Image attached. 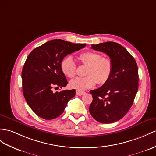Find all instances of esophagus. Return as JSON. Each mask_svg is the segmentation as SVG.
I'll return each mask as SVG.
<instances>
[{"instance_id":"34e87169","label":"esophagus","mask_w":156,"mask_h":156,"mask_svg":"<svg viewBox=\"0 0 156 156\" xmlns=\"http://www.w3.org/2000/svg\"><path fill=\"white\" fill-rule=\"evenodd\" d=\"M76 94H77L79 96H81L83 94H85V92L83 90H76Z\"/></svg>"}]
</instances>
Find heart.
Segmentation results:
<instances>
[{"label":"heart","mask_w":156,"mask_h":156,"mask_svg":"<svg viewBox=\"0 0 156 156\" xmlns=\"http://www.w3.org/2000/svg\"><path fill=\"white\" fill-rule=\"evenodd\" d=\"M78 59L87 66L85 77H76L70 81L71 88L82 90L91 88L97 82L105 84L110 79L112 72V63L111 59L102 58L101 55L94 51H85L78 56ZM61 70L66 77L72 78L76 74V65L73 58L67 56L60 63Z\"/></svg>","instance_id":"obj_1"}]
</instances>
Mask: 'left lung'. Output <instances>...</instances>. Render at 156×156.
Segmentation results:
<instances>
[{"label":"left lung","mask_w":156,"mask_h":156,"mask_svg":"<svg viewBox=\"0 0 156 156\" xmlns=\"http://www.w3.org/2000/svg\"><path fill=\"white\" fill-rule=\"evenodd\" d=\"M91 48L109 56L112 72L107 83L100 88L90 91L93 101L89 106V112L101 123L115 122L128 112L137 93L139 79L137 63L126 49L113 41L93 44Z\"/></svg>","instance_id":"1"}]
</instances>
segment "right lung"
<instances>
[{"label": "right lung", "mask_w": 156, "mask_h": 156, "mask_svg": "<svg viewBox=\"0 0 156 156\" xmlns=\"http://www.w3.org/2000/svg\"><path fill=\"white\" fill-rule=\"evenodd\" d=\"M85 45L55 39L36 48L28 55L22 71V91L28 106L37 116L45 120L55 119L75 95V89L54 93L52 89L62 88L68 83L60 67L63 58Z\"/></svg>", "instance_id": "right-lung-1"}]
</instances>
